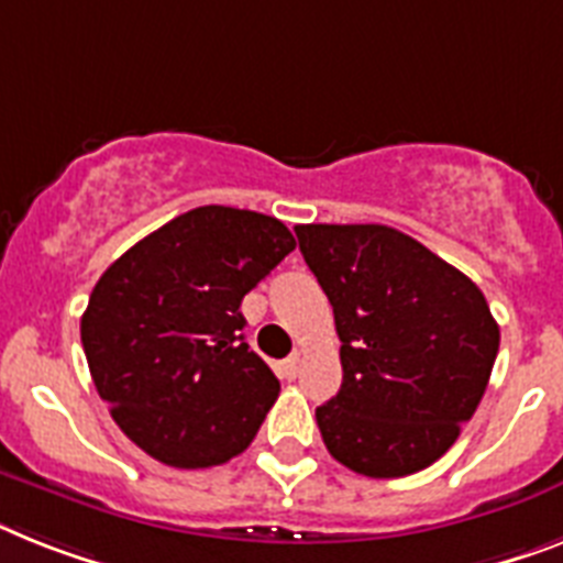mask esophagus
Instances as JSON below:
<instances>
[{
  "label": "esophagus",
  "mask_w": 563,
  "mask_h": 563,
  "mask_svg": "<svg viewBox=\"0 0 563 563\" xmlns=\"http://www.w3.org/2000/svg\"><path fill=\"white\" fill-rule=\"evenodd\" d=\"M278 376H282V379H296V376H299V356L292 354L287 356L285 362H278Z\"/></svg>",
  "instance_id": "1"
}]
</instances>
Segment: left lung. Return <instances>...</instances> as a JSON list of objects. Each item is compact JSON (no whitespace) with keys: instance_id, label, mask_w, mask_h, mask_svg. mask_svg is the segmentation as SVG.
<instances>
[{"instance_id":"left-lung-1","label":"left lung","mask_w":563,"mask_h":563,"mask_svg":"<svg viewBox=\"0 0 563 563\" xmlns=\"http://www.w3.org/2000/svg\"><path fill=\"white\" fill-rule=\"evenodd\" d=\"M333 308L342 388L316 408L328 452L356 475L431 466L472 420L500 328L468 276L383 224H299Z\"/></svg>"}]
</instances>
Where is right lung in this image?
<instances>
[{
    "mask_svg": "<svg viewBox=\"0 0 563 563\" xmlns=\"http://www.w3.org/2000/svg\"><path fill=\"white\" fill-rule=\"evenodd\" d=\"M296 247L278 218L198 207L100 276L80 336L125 438L175 468L221 466L253 443L278 379L244 342L241 299Z\"/></svg>",
    "mask_w": 563,
    "mask_h": 563,
    "instance_id": "1",
    "label": "right lung"
}]
</instances>
